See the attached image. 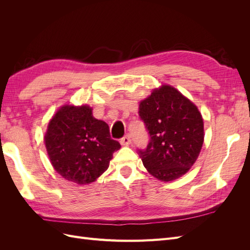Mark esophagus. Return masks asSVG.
<instances>
[{"instance_id":"obj_1","label":"esophagus","mask_w":250,"mask_h":250,"mask_svg":"<svg viewBox=\"0 0 250 250\" xmlns=\"http://www.w3.org/2000/svg\"><path fill=\"white\" fill-rule=\"evenodd\" d=\"M120 143H121V145H123V146H128V145H130V143H131L130 135H129V134H126V135H124V137L120 140Z\"/></svg>"}]
</instances>
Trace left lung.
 I'll return each mask as SVG.
<instances>
[{
  "label": "left lung",
  "mask_w": 250,
  "mask_h": 250,
  "mask_svg": "<svg viewBox=\"0 0 250 250\" xmlns=\"http://www.w3.org/2000/svg\"><path fill=\"white\" fill-rule=\"evenodd\" d=\"M139 116L150 134L139 155L148 172L163 181L186 174L203 144V120L196 105L170 85L154 89L140 103Z\"/></svg>",
  "instance_id": "obj_1"
}]
</instances>
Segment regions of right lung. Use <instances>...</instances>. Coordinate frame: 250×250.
<instances>
[{"instance_id":"right-lung-1","label":"right lung","mask_w":250,"mask_h":250,"mask_svg":"<svg viewBox=\"0 0 250 250\" xmlns=\"http://www.w3.org/2000/svg\"><path fill=\"white\" fill-rule=\"evenodd\" d=\"M44 144L56 172L78 185L95 181L121 148L110 138L108 125L95 119L87 105L60 108L50 121Z\"/></svg>"}]
</instances>
